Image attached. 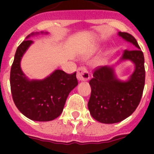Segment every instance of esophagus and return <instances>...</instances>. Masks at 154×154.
<instances>
[{
  "label": "esophagus",
  "instance_id": "1",
  "mask_svg": "<svg viewBox=\"0 0 154 154\" xmlns=\"http://www.w3.org/2000/svg\"><path fill=\"white\" fill-rule=\"evenodd\" d=\"M77 79L79 81H87L89 79V73L85 66H82L78 69Z\"/></svg>",
  "mask_w": 154,
  "mask_h": 154
}]
</instances>
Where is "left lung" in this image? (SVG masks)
<instances>
[{"instance_id":"8db88e82","label":"left lung","mask_w":154,"mask_h":154,"mask_svg":"<svg viewBox=\"0 0 154 154\" xmlns=\"http://www.w3.org/2000/svg\"><path fill=\"white\" fill-rule=\"evenodd\" d=\"M119 35L137 48L125 50L121 58L135 64L134 72L127 82H120L116 78L111 67H97L89 81L92 89L88 103L89 112L96 120L107 124L119 123L135 111L145 85L143 53L133 35L126 32H119Z\"/></svg>"}]
</instances>
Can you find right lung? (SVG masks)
Segmentation results:
<instances>
[{
    "instance_id": "add662e5",
    "label": "right lung",
    "mask_w": 154,
    "mask_h": 154,
    "mask_svg": "<svg viewBox=\"0 0 154 154\" xmlns=\"http://www.w3.org/2000/svg\"><path fill=\"white\" fill-rule=\"evenodd\" d=\"M32 43L29 39L23 41L16 51L10 74L12 98L19 111L26 117L35 121H51L61 115L69 92L78 85V80L75 72L67 74L62 70H55L41 81L27 79L20 62Z\"/></svg>"
}]
</instances>
